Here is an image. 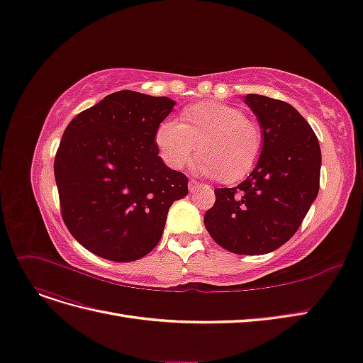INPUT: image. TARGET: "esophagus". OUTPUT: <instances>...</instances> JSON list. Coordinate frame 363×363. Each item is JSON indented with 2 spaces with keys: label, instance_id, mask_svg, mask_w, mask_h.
<instances>
[{
  "label": "esophagus",
  "instance_id": "esophagus-1",
  "mask_svg": "<svg viewBox=\"0 0 363 363\" xmlns=\"http://www.w3.org/2000/svg\"><path fill=\"white\" fill-rule=\"evenodd\" d=\"M198 187H201V183H198L196 180H189V191L195 192Z\"/></svg>",
  "mask_w": 363,
  "mask_h": 363
}]
</instances>
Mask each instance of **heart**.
Segmentation results:
<instances>
[{
    "instance_id": "obj_1",
    "label": "heart",
    "mask_w": 363,
    "mask_h": 363,
    "mask_svg": "<svg viewBox=\"0 0 363 363\" xmlns=\"http://www.w3.org/2000/svg\"><path fill=\"white\" fill-rule=\"evenodd\" d=\"M155 144L168 167L184 168L196 152L199 171L233 184L257 167L264 136L259 124L240 108L207 101L184 108L180 123L162 121L155 132Z\"/></svg>"
}]
</instances>
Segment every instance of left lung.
Instances as JSON below:
<instances>
[{
	"label": "left lung",
	"instance_id": "obj_1",
	"mask_svg": "<svg viewBox=\"0 0 363 363\" xmlns=\"http://www.w3.org/2000/svg\"><path fill=\"white\" fill-rule=\"evenodd\" d=\"M264 145L254 171L235 187H218L204 225L219 246L261 255L289 242L320 187L321 150L309 123L286 102L247 94Z\"/></svg>",
	"mask_w": 363,
	"mask_h": 363
}]
</instances>
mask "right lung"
Wrapping results in <instances>:
<instances>
[{"mask_svg":"<svg viewBox=\"0 0 363 363\" xmlns=\"http://www.w3.org/2000/svg\"><path fill=\"white\" fill-rule=\"evenodd\" d=\"M174 105L121 90L66 128L54 160L60 210L90 252L117 262L143 258L159 243L171 204L189 192L187 177L162 162L155 144Z\"/></svg>","mask_w":363,"mask_h":363,"instance_id":"obj_1","label":"right lung"}]
</instances>
